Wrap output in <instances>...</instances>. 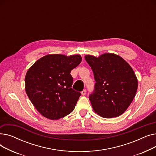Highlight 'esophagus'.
<instances>
[{"label": "esophagus", "mask_w": 156, "mask_h": 156, "mask_svg": "<svg viewBox=\"0 0 156 156\" xmlns=\"http://www.w3.org/2000/svg\"><path fill=\"white\" fill-rule=\"evenodd\" d=\"M86 92H87L86 90H83L82 92H81V95H85L86 94Z\"/></svg>", "instance_id": "obj_1"}]
</instances>
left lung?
Segmentation results:
<instances>
[{"label": "left lung", "instance_id": "1", "mask_svg": "<svg viewBox=\"0 0 156 156\" xmlns=\"http://www.w3.org/2000/svg\"><path fill=\"white\" fill-rule=\"evenodd\" d=\"M96 81L94 90L89 95L94 111L105 118L120 116L135 96L138 81L128 63L120 56L105 53L96 57L87 55Z\"/></svg>", "mask_w": 156, "mask_h": 156}]
</instances>
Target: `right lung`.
Instances as JSON below:
<instances>
[{
	"mask_svg": "<svg viewBox=\"0 0 156 156\" xmlns=\"http://www.w3.org/2000/svg\"><path fill=\"white\" fill-rule=\"evenodd\" d=\"M82 61L81 55L48 54L37 61L25 76V90L42 115L57 120L75 109L81 93L71 88V71Z\"/></svg>",
	"mask_w": 156,
	"mask_h": 156,
	"instance_id": "obj_1",
	"label": "right lung"
}]
</instances>
